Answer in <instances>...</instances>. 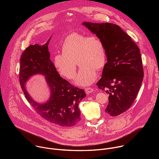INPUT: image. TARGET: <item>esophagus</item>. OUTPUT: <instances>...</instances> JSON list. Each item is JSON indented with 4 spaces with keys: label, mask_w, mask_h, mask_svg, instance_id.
Returning a JSON list of instances; mask_svg holds the SVG:
<instances>
[{
    "label": "esophagus",
    "mask_w": 159,
    "mask_h": 159,
    "mask_svg": "<svg viewBox=\"0 0 159 159\" xmlns=\"http://www.w3.org/2000/svg\"><path fill=\"white\" fill-rule=\"evenodd\" d=\"M85 91L87 94H89V93H91L94 91V89L91 87H88V88H86L85 89Z\"/></svg>",
    "instance_id": "1"
}]
</instances>
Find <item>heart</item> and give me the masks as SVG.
Segmentation results:
<instances>
[{"instance_id":"obj_1","label":"heart","mask_w":159,"mask_h":159,"mask_svg":"<svg viewBox=\"0 0 159 159\" xmlns=\"http://www.w3.org/2000/svg\"><path fill=\"white\" fill-rule=\"evenodd\" d=\"M62 53L55 55L53 63L58 72L68 79L75 77L77 63L81 68L75 84L81 86L91 84L106 61V52L102 41L96 36L72 33L62 44Z\"/></svg>"}]
</instances>
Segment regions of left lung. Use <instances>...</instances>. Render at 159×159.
<instances>
[{
    "label": "left lung",
    "instance_id": "obj_1",
    "mask_svg": "<svg viewBox=\"0 0 159 159\" xmlns=\"http://www.w3.org/2000/svg\"><path fill=\"white\" fill-rule=\"evenodd\" d=\"M82 25L104 43L107 62L97 85L109 94L106 112L116 116L131 107L140 89L143 69L140 49L116 25L89 22Z\"/></svg>",
    "mask_w": 159,
    "mask_h": 159
}]
</instances>
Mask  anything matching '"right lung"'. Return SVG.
I'll return each mask as SVG.
<instances>
[{
  "instance_id": "obj_1",
  "label": "right lung",
  "mask_w": 159,
  "mask_h": 159,
  "mask_svg": "<svg viewBox=\"0 0 159 159\" xmlns=\"http://www.w3.org/2000/svg\"><path fill=\"white\" fill-rule=\"evenodd\" d=\"M50 38L43 45L30 44L22 53L19 82L26 99L42 118L61 126H72L81 120L79 104L86 94L83 89L73 86L60 76L50 59L48 45ZM36 74L45 76L51 89V98L45 103L34 102L25 87L28 79Z\"/></svg>"
}]
</instances>
